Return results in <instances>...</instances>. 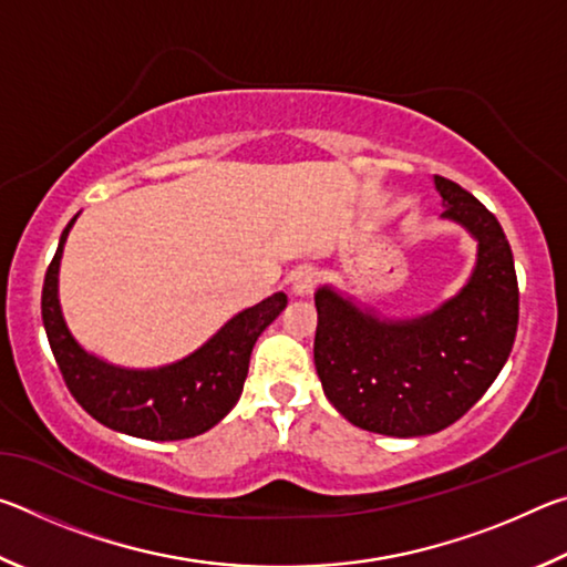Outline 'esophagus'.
Masks as SVG:
<instances>
[{"label":"esophagus","mask_w":567,"mask_h":567,"mask_svg":"<svg viewBox=\"0 0 567 567\" xmlns=\"http://www.w3.org/2000/svg\"><path fill=\"white\" fill-rule=\"evenodd\" d=\"M315 282H318V272H315L312 267H297L292 275V295L307 297L315 290Z\"/></svg>","instance_id":"34e87169"}]
</instances>
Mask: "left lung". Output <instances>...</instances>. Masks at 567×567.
<instances>
[{
	"label": "left lung",
	"mask_w": 567,
	"mask_h": 567,
	"mask_svg": "<svg viewBox=\"0 0 567 567\" xmlns=\"http://www.w3.org/2000/svg\"><path fill=\"white\" fill-rule=\"evenodd\" d=\"M433 182L445 207L440 217L477 243L457 295L395 320L332 285L315 292L322 390L344 420L370 433L420 437L453 425L501 375L515 342L517 277L501 223L455 182Z\"/></svg>",
	"instance_id": "8db88e82"
}]
</instances>
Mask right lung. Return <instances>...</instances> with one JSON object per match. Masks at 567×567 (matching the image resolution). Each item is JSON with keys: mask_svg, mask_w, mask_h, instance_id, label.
<instances>
[{"mask_svg": "<svg viewBox=\"0 0 567 567\" xmlns=\"http://www.w3.org/2000/svg\"><path fill=\"white\" fill-rule=\"evenodd\" d=\"M76 217L64 227L42 287V322L66 388L94 420L124 435L185 440L207 433L237 405L249 354L267 324L285 310L287 295L275 292L237 312L182 360L159 368L112 364L76 342L60 305V262Z\"/></svg>", "mask_w": 567, "mask_h": 567, "instance_id": "right-lung-1", "label": "right lung"}]
</instances>
